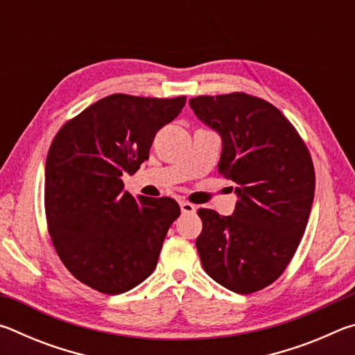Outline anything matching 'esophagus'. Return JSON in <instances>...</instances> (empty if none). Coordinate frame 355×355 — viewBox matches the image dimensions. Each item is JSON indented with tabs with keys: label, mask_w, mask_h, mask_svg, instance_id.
I'll return each mask as SVG.
<instances>
[{
	"label": "esophagus",
	"mask_w": 355,
	"mask_h": 355,
	"mask_svg": "<svg viewBox=\"0 0 355 355\" xmlns=\"http://www.w3.org/2000/svg\"><path fill=\"white\" fill-rule=\"evenodd\" d=\"M180 208H182V213L183 214L196 213V207L192 205V203H189V202H182V203H180Z\"/></svg>",
	"instance_id": "esophagus-1"
}]
</instances>
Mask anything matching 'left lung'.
Listing matches in <instances>:
<instances>
[{
	"instance_id": "left-lung-1",
	"label": "left lung",
	"mask_w": 355,
	"mask_h": 355,
	"mask_svg": "<svg viewBox=\"0 0 355 355\" xmlns=\"http://www.w3.org/2000/svg\"><path fill=\"white\" fill-rule=\"evenodd\" d=\"M197 119L220 136V175L235 182L232 216L200 208L196 245L205 272L249 294L285 271L307 227L315 197L310 153L284 114L261 98L235 92L189 100Z\"/></svg>"
}]
</instances>
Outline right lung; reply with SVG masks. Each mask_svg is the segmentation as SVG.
I'll use <instances>...</instances> for the list:
<instances>
[{
	"instance_id": "right-lung-1",
	"label": "right lung",
	"mask_w": 355,
	"mask_h": 355,
	"mask_svg": "<svg viewBox=\"0 0 355 355\" xmlns=\"http://www.w3.org/2000/svg\"><path fill=\"white\" fill-rule=\"evenodd\" d=\"M184 103L186 97L114 94L53 139L45 164L48 232L64 266L84 285L122 294L156 268L180 207L169 197H133L122 177L148 159L156 133Z\"/></svg>"
}]
</instances>
